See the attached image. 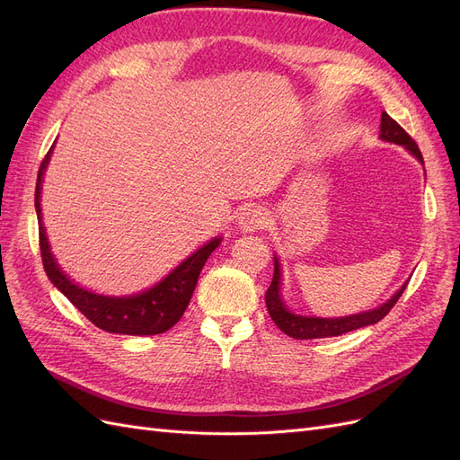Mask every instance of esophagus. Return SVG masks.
Here are the masks:
<instances>
[{
    "instance_id": "esophagus-1",
    "label": "esophagus",
    "mask_w": 460,
    "mask_h": 460,
    "mask_svg": "<svg viewBox=\"0 0 460 460\" xmlns=\"http://www.w3.org/2000/svg\"><path fill=\"white\" fill-rule=\"evenodd\" d=\"M270 222V213L261 205H245L238 215V226L242 232H255L267 228Z\"/></svg>"
}]
</instances>
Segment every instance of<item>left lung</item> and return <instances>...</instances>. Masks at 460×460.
Listing matches in <instances>:
<instances>
[{
    "instance_id": "1",
    "label": "left lung",
    "mask_w": 460,
    "mask_h": 460,
    "mask_svg": "<svg viewBox=\"0 0 460 460\" xmlns=\"http://www.w3.org/2000/svg\"><path fill=\"white\" fill-rule=\"evenodd\" d=\"M380 137L385 142H394L397 146H402L409 149L412 155L419 159L424 164L422 153L416 146L412 137L402 130L399 124L389 117L387 113H382V124H380ZM280 262L274 257V276L272 282L264 294V301H267V309L270 313V318L274 320V324L280 328L288 336L296 338V340H314V338H332V336H341V333L353 332L357 328L370 326L380 323V320L394 309V305L399 301L401 294L405 291L407 284H402L397 294L387 299L380 307H376L367 313H358V314H349V316H340V318H318V316H301L294 314L286 309V305L280 296Z\"/></svg>"
}]
</instances>
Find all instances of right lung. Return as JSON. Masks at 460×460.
<instances>
[{"label": "right lung", "instance_id": "add662e5", "mask_svg": "<svg viewBox=\"0 0 460 460\" xmlns=\"http://www.w3.org/2000/svg\"><path fill=\"white\" fill-rule=\"evenodd\" d=\"M49 153L51 149L40 164L34 203L38 215L41 262H44L46 274L53 282V286L58 288L92 324L105 332L127 333V336H155V333L171 330L178 320L182 318L193 289H196L199 272L205 267L208 255L220 245V238H215L201 249H198V252L190 255L184 262H180L164 280H161L157 286H153L147 291H142V294L128 297H107L92 294V291L76 286L71 278L59 269V264L55 262L51 255L44 225H41L40 190L41 176H44L49 161Z\"/></svg>", "mask_w": 460, "mask_h": 460}]
</instances>
